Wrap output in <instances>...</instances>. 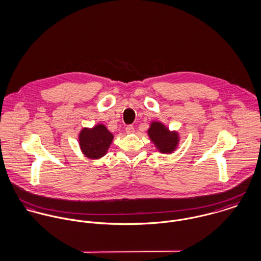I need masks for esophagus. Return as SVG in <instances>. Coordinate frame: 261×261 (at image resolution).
<instances>
[{"mask_svg":"<svg viewBox=\"0 0 261 261\" xmlns=\"http://www.w3.org/2000/svg\"><path fill=\"white\" fill-rule=\"evenodd\" d=\"M125 132H126V134L130 135V134H134V133H135V128H134L133 125H127V126L125 127Z\"/></svg>","mask_w":261,"mask_h":261,"instance_id":"1","label":"esophagus"}]
</instances>
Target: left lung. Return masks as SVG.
I'll return each instance as SVG.
<instances>
[{
    "label": "left lung",
    "instance_id": "1",
    "mask_svg": "<svg viewBox=\"0 0 261 261\" xmlns=\"http://www.w3.org/2000/svg\"><path fill=\"white\" fill-rule=\"evenodd\" d=\"M148 135L154 147L163 153L173 152L177 149L180 140L177 132H170L160 121H152L150 123Z\"/></svg>",
    "mask_w": 261,
    "mask_h": 261
}]
</instances>
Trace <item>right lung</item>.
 I'll use <instances>...</instances> for the list:
<instances>
[{
    "mask_svg": "<svg viewBox=\"0 0 261 261\" xmlns=\"http://www.w3.org/2000/svg\"><path fill=\"white\" fill-rule=\"evenodd\" d=\"M78 140L83 154L88 159L97 160L107 154L112 145L113 135L105 124L99 123L92 128H82Z\"/></svg>",
    "mask_w": 261,
    "mask_h": 261,
    "instance_id": "right-lung-1",
    "label": "right lung"
}]
</instances>
